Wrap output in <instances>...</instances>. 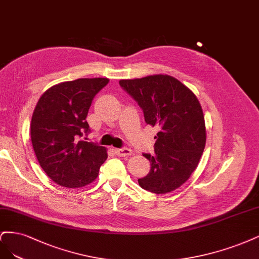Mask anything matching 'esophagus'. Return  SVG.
Masks as SVG:
<instances>
[{"instance_id":"1","label":"esophagus","mask_w":259,"mask_h":259,"mask_svg":"<svg viewBox=\"0 0 259 259\" xmlns=\"http://www.w3.org/2000/svg\"><path fill=\"white\" fill-rule=\"evenodd\" d=\"M115 153L118 156H129L131 155V151L127 147H122V148H115L114 149Z\"/></svg>"}]
</instances>
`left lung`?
Masks as SVG:
<instances>
[{"label": "left lung", "instance_id": "1", "mask_svg": "<svg viewBox=\"0 0 259 259\" xmlns=\"http://www.w3.org/2000/svg\"><path fill=\"white\" fill-rule=\"evenodd\" d=\"M120 87L143 110L145 122L158 128L155 154H143L151 162L139 185L154 194H166L189 179L205 146V124L197 97L169 75L121 79Z\"/></svg>", "mask_w": 259, "mask_h": 259}]
</instances>
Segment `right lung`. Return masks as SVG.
I'll use <instances>...</instances> for the list:
<instances>
[{
	"label": "right lung",
	"instance_id": "1",
	"mask_svg": "<svg viewBox=\"0 0 259 259\" xmlns=\"http://www.w3.org/2000/svg\"><path fill=\"white\" fill-rule=\"evenodd\" d=\"M107 82L100 77L64 81L38 100L32 115L31 141L41 169L57 184L68 188L88 185L106 160L105 147L79 138L90 132L89 107Z\"/></svg>",
	"mask_w": 259,
	"mask_h": 259
}]
</instances>
